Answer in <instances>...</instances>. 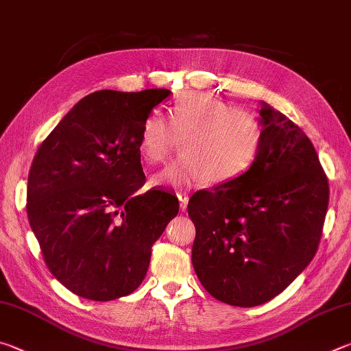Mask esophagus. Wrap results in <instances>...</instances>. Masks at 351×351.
<instances>
[{"instance_id": "esophagus-1", "label": "esophagus", "mask_w": 351, "mask_h": 351, "mask_svg": "<svg viewBox=\"0 0 351 351\" xmlns=\"http://www.w3.org/2000/svg\"><path fill=\"white\" fill-rule=\"evenodd\" d=\"M178 199H180V207L181 210H186L187 209V204H189V193L186 192H178Z\"/></svg>"}]
</instances>
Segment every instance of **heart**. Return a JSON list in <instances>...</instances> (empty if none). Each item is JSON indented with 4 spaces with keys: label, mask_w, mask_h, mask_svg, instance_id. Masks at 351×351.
I'll list each match as a JSON object with an SVG mask.
<instances>
[{
    "label": "heart",
    "mask_w": 351,
    "mask_h": 351,
    "mask_svg": "<svg viewBox=\"0 0 351 351\" xmlns=\"http://www.w3.org/2000/svg\"><path fill=\"white\" fill-rule=\"evenodd\" d=\"M169 122L152 112L141 127L139 152L147 162H165L176 138L182 139L184 156L154 178L158 184H226L257 161L263 128L258 116L245 106L209 93H184L171 105Z\"/></svg>",
    "instance_id": "b5f03b06"
}]
</instances>
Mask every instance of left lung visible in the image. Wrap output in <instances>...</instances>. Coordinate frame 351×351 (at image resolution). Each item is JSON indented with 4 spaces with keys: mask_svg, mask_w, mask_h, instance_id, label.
I'll return each instance as SVG.
<instances>
[{
    "mask_svg": "<svg viewBox=\"0 0 351 351\" xmlns=\"http://www.w3.org/2000/svg\"><path fill=\"white\" fill-rule=\"evenodd\" d=\"M258 112L257 161L239 180L198 190L187 206L193 269L207 293L234 306L274 299L310 265L330 199L308 136L266 102Z\"/></svg>",
    "mask_w": 351,
    "mask_h": 351,
    "instance_id": "obj_1",
    "label": "left lung"
}]
</instances>
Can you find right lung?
Here are the masks:
<instances>
[{"instance_id": "1", "label": "right lung", "mask_w": 351, "mask_h": 351, "mask_svg": "<svg viewBox=\"0 0 351 351\" xmlns=\"http://www.w3.org/2000/svg\"><path fill=\"white\" fill-rule=\"evenodd\" d=\"M102 90L74 105L35 153L27 178V218L47 269L71 293L106 302L132 294L152 246L180 203L145 184L142 122L170 96Z\"/></svg>"}]
</instances>
